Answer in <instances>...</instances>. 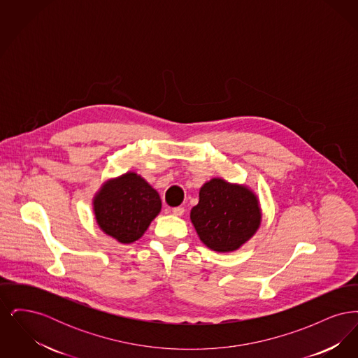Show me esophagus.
<instances>
[{
  "label": "esophagus",
  "mask_w": 358,
  "mask_h": 358,
  "mask_svg": "<svg viewBox=\"0 0 358 358\" xmlns=\"http://www.w3.org/2000/svg\"><path fill=\"white\" fill-rule=\"evenodd\" d=\"M171 212H173L174 216H182L184 212H185V209H184L182 206H176V208L171 209Z\"/></svg>",
  "instance_id": "34e87169"
}]
</instances>
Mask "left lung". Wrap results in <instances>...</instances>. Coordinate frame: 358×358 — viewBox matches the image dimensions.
Segmentation results:
<instances>
[{"label": "left lung", "mask_w": 358, "mask_h": 358, "mask_svg": "<svg viewBox=\"0 0 358 358\" xmlns=\"http://www.w3.org/2000/svg\"><path fill=\"white\" fill-rule=\"evenodd\" d=\"M190 220L205 245L216 252H232L252 238L262 210L255 193L244 185L212 178L200 189Z\"/></svg>", "instance_id": "1"}]
</instances>
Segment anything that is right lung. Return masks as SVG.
I'll return each instance as SVG.
<instances>
[{"mask_svg": "<svg viewBox=\"0 0 358 358\" xmlns=\"http://www.w3.org/2000/svg\"><path fill=\"white\" fill-rule=\"evenodd\" d=\"M95 219L103 232L123 244L136 241L161 212V199L134 171L103 184L94 197Z\"/></svg>", "mask_w": 358, "mask_h": 358, "instance_id": "add662e5", "label": "right lung"}]
</instances>
